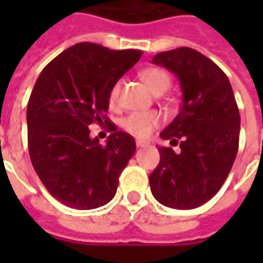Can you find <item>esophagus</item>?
<instances>
[{
  "instance_id": "34e87169",
  "label": "esophagus",
  "mask_w": 263,
  "mask_h": 263,
  "mask_svg": "<svg viewBox=\"0 0 263 263\" xmlns=\"http://www.w3.org/2000/svg\"><path fill=\"white\" fill-rule=\"evenodd\" d=\"M147 143L145 142V140H136V146L137 147H143V146H146Z\"/></svg>"
}]
</instances>
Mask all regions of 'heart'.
<instances>
[{
    "mask_svg": "<svg viewBox=\"0 0 263 263\" xmlns=\"http://www.w3.org/2000/svg\"><path fill=\"white\" fill-rule=\"evenodd\" d=\"M140 79L147 85V87L157 93L161 95L171 86V76L167 70L161 67H146L140 71ZM120 87L121 82L117 80L114 82L109 90H108V104L109 106H116L120 95ZM161 123V116L155 111H143V112H132L121 120V127L126 130L127 133L133 135L136 137H147L152 130L158 127Z\"/></svg>",
    "mask_w": 263,
    "mask_h": 263,
    "instance_id": "b5f03b06",
    "label": "heart"
}]
</instances>
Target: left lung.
<instances>
[{
  "mask_svg": "<svg viewBox=\"0 0 263 263\" xmlns=\"http://www.w3.org/2000/svg\"><path fill=\"white\" fill-rule=\"evenodd\" d=\"M154 64L171 70L180 80L183 105L161 137L180 152L159 146V164L149 176L159 203L193 209L222 187L238 151L240 114L233 87L219 67L192 48L159 52Z\"/></svg>",
  "mask_w": 263,
  "mask_h": 263,
  "instance_id": "obj_1",
  "label": "left lung"
}]
</instances>
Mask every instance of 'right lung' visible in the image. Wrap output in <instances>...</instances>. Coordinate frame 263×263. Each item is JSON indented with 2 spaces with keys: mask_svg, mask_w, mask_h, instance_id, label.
<instances>
[{
  "mask_svg": "<svg viewBox=\"0 0 263 263\" xmlns=\"http://www.w3.org/2000/svg\"><path fill=\"white\" fill-rule=\"evenodd\" d=\"M142 57L80 42L57 55L39 74L27 104V146L46 190L74 209L108 203L118 177L136 151L133 136L106 117L109 86ZM90 124H106V145L88 136Z\"/></svg>",
  "mask_w": 263,
  "mask_h": 263,
  "instance_id": "add662e5",
  "label": "right lung"
}]
</instances>
